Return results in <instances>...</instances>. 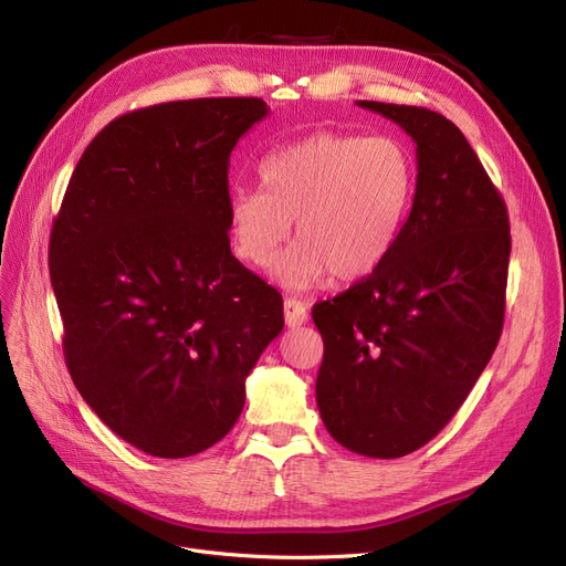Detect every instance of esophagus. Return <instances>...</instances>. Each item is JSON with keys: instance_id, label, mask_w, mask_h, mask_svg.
Here are the masks:
<instances>
[{"instance_id": "1", "label": "esophagus", "mask_w": 566, "mask_h": 566, "mask_svg": "<svg viewBox=\"0 0 566 566\" xmlns=\"http://www.w3.org/2000/svg\"><path fill=\"white\" fill-rule=\"evenodd\" d=\"M283 314L287 328H300V325H304L306 318H310V314H306V304L297 297H285Z\"/></svg>"}]
</instances>
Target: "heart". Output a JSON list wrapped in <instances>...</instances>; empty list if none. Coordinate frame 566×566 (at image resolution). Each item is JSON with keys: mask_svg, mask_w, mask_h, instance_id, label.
<instances>
[{"mask_svg": "<svg viewBox=\"0 0 566 566\" xmlns=\"http://www.w3.org/2000/svg\"><path fill=\"white\" fill-rule=\"evenodd\" d=\"M260 186H235L229 221L235 254L264 269L290 231L300 241L273 269L295 290L331 276L361 281L397 245L413 200V165L387 136L318 132L271 150Z\"/></svg>", "mask_w": 566, "mask_h": 566, "instance_id": "1", "label": "heart"}]
</instances>
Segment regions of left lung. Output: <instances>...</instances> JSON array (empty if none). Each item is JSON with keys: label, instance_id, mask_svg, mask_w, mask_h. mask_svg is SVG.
I'll return each mask as SVG.
<instances>
[{"label": "left lung", "instance_id": "left-lung-1", "mask_svg": "<svg viewBox=\"0 0 566 566\" xmlns=\"http://www.w3.org/2000/svg\"><path fill=\"white\" fill-rule=\"evenodd\" d=\"M356 104L416 142L418 184L382 266L314 304L323 337L316 403L345 449L401 458L447 427L499 345L510 219L451 119L418 106Z\"/></svg>", "mask_w": 566, "mask_h": 566}]
</instances>
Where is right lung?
<instances>
[{
	"instance_id": "right-lung-1",
	"label": "right lung",
	"mask_w": 566,
	"mask_h": 566,
	"mask_svg": "<svg viewBox=\"0 0 566 566\" xmlns=\"http://www.w3.org/2000/svg\"><path fill=\"white\" fill-rule=\"evenodd\" d=\"M262 98L169 101L84 148L49 238L71 378L94 413L158 458L224 439L283 300L231 254L229 158Z\"/></svg>"
}]
</instances>
